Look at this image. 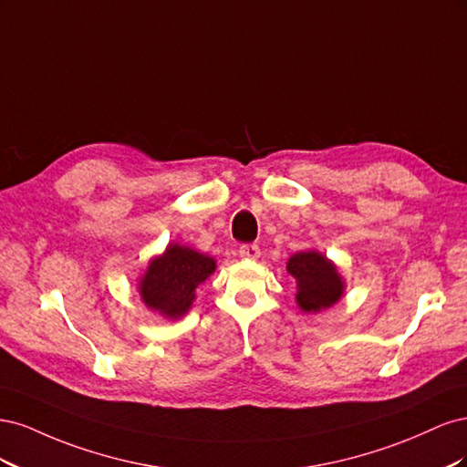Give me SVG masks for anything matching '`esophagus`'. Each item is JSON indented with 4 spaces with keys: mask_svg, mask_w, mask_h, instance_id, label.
I'll return each instance as SVG.
<instances>
[{
    "mask_svg": "<svg viewBox=\"0 0 467 467\" xmlns=\"http://www.w3.org/2000/svg\"><path fill=\"white\" fill-rule=\"evenodd\" d=\"M237 253H239V257H244V259H259L261 257L259 245H251V244L242 245L237 249Z\"/></svg>",
    "mask_w": 467,
    "mask_h": 467,
    "instance_id": "esophagus-1",
    "label": "esophagus"
}]
</instances>
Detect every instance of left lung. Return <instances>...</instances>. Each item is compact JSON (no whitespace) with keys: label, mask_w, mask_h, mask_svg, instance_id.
Listing matches in <instances>:
<instances>
[{"label":"left lung","mask_w":467,"mask_h":467,"mask_svg":"<svg viewBox=\"0 0 467 467\" xmlns=\"http://www.w3.org/2000/svg\"><path fill=\"white\" fill-rule=\"evenodd\" d=\"M288 273L298 282L296 300L304 312H319L341 298L343 280L317 251L296 253L288 261Z\"/></svg>","instance_id":"left-lung-1"}]
</instances>
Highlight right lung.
Masks as SVG:
<instances>
[{"label":"right lung","mask_w":467,"mask_h":467,"mask_svg":"<svg viewBox=\"0 0 467 467\" xmlns=\"http://www.w3.org/2000/svg\"><path fill=\"white\" fill-rule=\"evenodd\" d=\"M216 263L202 253L169 245L161 257L153 259L140 282V294L148 307L177 319L194 300V288L214 273Z\"/></svg>","instance_id":"right-lung-1"}]
</instances>
